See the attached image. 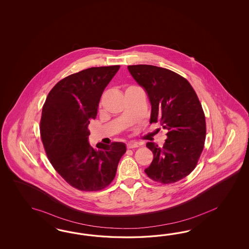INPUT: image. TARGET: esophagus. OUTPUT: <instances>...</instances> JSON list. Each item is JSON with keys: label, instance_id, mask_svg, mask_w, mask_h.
<instances>
[{"label": "esophagus", "instance_id": "34e87169", "mask_svg": "<svg viewBox=\"0 0 249 249\" xmlns=\"http://www.w3.org/2000/svg\"><path fill=\"white\" fill-rule=\"evenodd\" d=\"M137 147H139V144L137 143V142H128L127 144V148L128 149H133V148H137Z\"/></svg>", "mask_w": 249, "mask_h": 249}]
</instances>
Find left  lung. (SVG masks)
<instances>
[{"mask_svg": "<svg viewBox=\"0 0 249 249\" xmlns=\"http://www.w3.org/2000/svg\"><path fill=\"white\" fill-rule=\"evenodd\" d=\"M130 75L148 94L150 122L167 130L162 148L146 146L153 160L145 173L163 184L180 181L191 174L204 150L206 125L202 105L188 81L174 71L151 65L128 66Z\"/></svg>", "mask_w": 249, "mask_h": 249, "instance_id": "obj_1", "label": "left lung"}]
</instances>
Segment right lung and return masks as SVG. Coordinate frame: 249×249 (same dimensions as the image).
<instances>
[{
    "mask_svg": "<svg viewBox=\"0 0 249 249\" xmlns=\"http://www.w3.org/2000/svg\"><path fill=\"white\" fill-rule=\"evenodd\" d=\"M121 66L90 68L68 75L49 92L42 110L40 133L54 170L74 188L93 192L113 181L126 152L123 142H89V124L96 119L103 91Z\"/></svg>",
    "mask_w": 249,
    "mask_h": 249,
    "instance_id": "add662e5",
    "label": "right lung"
}]
</instances>
